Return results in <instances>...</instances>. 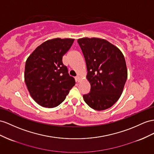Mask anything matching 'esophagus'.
<instances>
[{
    "label": "esophagus",
    "instance_id": "34e87169",
    "mask_svg": "<svg viewBox=\"0 0 154 154\" xmlns=\"http://www.w3.org/2000/svg\"><path fill=\"white\" fill-rule=\"evenodd\" d=\"M75 80H76V81L77 82H79L80 81V77H79V76H77L76 77H75Z\"/></svg>",
    "mask_w": 154,
    "mask_h": 154
}]
</instances>
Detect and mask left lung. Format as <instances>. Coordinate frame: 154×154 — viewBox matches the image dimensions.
<instances>
[{
  "label": "left lung",
  "mask_w": 154,
  "mask_h": 154,
  "mask_svg": "<svg viewBox=\"0 0 154 154\" xmlns=\"http://www.w3.org/2000/svg\"><path fill=\"white\" fill-rule=\"evenodd\" d=\"M85 59L90 91L83 95L90 107L103 111L115 104L123 92L128 77L121 51L106 39L83 38L77 40Z\"/></svg>",
  "instance_id": "8db88e82"
}]
</instances>
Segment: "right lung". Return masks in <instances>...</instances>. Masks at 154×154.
<instances>
[{"label": "right lung", "mask_w": 154, "mask_h": 154, "mask_svg": "<svg viewBox=\"0 0 154 154\" xmlns=\"http://www.w3.org/2000/svg\"><path fill=\"white\" fill-rule=\"evenodd\" d=\"M74 39L54 38L43 42L27 58L25 81L31 97L46 108H53L66 99L75 84L62 63V57Z\"/></svg>", "instance_id": "right-lung-1"}]
</instances>
